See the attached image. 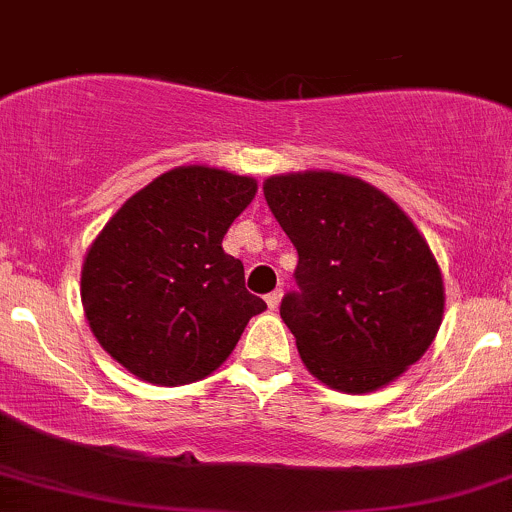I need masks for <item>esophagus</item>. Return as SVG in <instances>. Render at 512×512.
Masks as SVG:
<instances>
[{
    "label": "esophagus",
    "instance_id": "obj_1",
    "mask_svg": "<svg viewBox=\"0 0 512 512\" xmlns=\"http://www.w3.org/2000/svg\"><path fill=\"white\" fill-rule=\"evenodd\" d=\"M282 289H274V292H270V294H267V297H265V301H267V306H270V309L274 311V309H277V306H279V301H282Z\"/></svg>",
    "mask_w": 512,
    "mask_h": 512
}]
</instances>
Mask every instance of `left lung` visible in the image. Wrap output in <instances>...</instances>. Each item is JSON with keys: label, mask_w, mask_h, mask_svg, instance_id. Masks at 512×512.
Here are the masks:
<instances>
[{"label": "left lung", "mask_w": 512, "mask_h": 512, "mask_svg": "<svg viewBox=\"0 0 512 512\" xmlns=\"http://www.w3.org/2000/svg\"><path fill=\"white\" fill-rule=\"evenodd\" d=\"M267 206L297 247L299 292L279 316L314 378L373 392L432 346L444 316L437 260L383 191L336 171L270 176Z\"/></svg>", "instance_id": "obj_1"}]
</instances>
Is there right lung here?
Instances as JSON below:
<instances>
[{"mask_svg":"<svg viewBox=\"0 0 512 512\" xmlns=\"http://www.w3.org/2000/svg\"><path fill=\"white\" fill-rule=\"evenodd\" d=\"M257 181L179 166L122 203L80 272L90 331L120 365L152 385H188L218 370L247 321L267 304L245 289L223 250Z\"/></svg>","mask_w":512,"mask_h":512,"instance_id":"right-lung-1","label":"right lung"}]
</instances>
